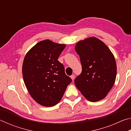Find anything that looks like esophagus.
<instances>
[{
    "instance_id": "34e87169",
    "label": "esophagus",
    "mask_w": 131,
    "mask_h": 131,
    "mask_svg": "<svg viewBox=\"0 0 131 131\" xmlns=\"http://www.w3.org/2000/svg\"><path fill=\"white\" fill-rule=\"evenodd\" d=\"M70 78H71V79L72 80H73L74 79V78H75V76L74 74H73V75H72V76H70Z\"/></svg>"
}]
</instances>
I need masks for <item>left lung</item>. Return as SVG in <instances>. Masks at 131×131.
<instances>
[{"label": "left lung", "instance_id": "8db88e82", "mask_svg": "<svg viewBox=\"0 0 131 131\" xmlns=\"http://www.w3.org/2000/svg\"><path fill=\"white\" fill-rule=\"evenodd\" d=\"M75 50L82 65V72L75 79V85L89 101L102 100L116 81L117 65L114 56L103 41L95 37L79 41Z\"/></svg>", "mask_w": 131, "mask_h": 131}]
</instances>
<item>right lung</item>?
Returning <instances> with one entry per match:
<instances>
[{"mask_svg":"<svg viewBox=\"0 0 131 131\" xmlns=\"http://www.w3.org/2000/svg\"><path fill=\"white\" fill-rule=\"evenodd\" d=\"M65 44L50 40L39 41L26 53L23 64L24 83L39 105L51 107L61 100L72 79L58 61Z\"/></svg>","mask_w":131,"mask_h":131,"instance_id":"obj_1","label":"right lung"}]
</instances>
